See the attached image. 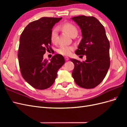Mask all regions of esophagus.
I'll use <instances>...</instances> for the list:
<instances>
[{"label":"esophagus","instance_id":"esophagus-1","mask_svg":"<svg viewBox=\"0 0 127 127\" xmlns=\"http://www.w3.org/2000/svg\"><path fill=\"white\" fill-rule=\"evenodd\" d=\"M64 59H65V60H66V61H68V60H69V58L67 57H65Z\"/></svg>","mask_w":127,"mask_h":127}]
</instances>
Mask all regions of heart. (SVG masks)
<instances>
[{
    "label": "heart",
    "instance_id": "b5f03b06",
    "mask_svg": "<svg viewBox=\"0 0 127 127\" xmlns=\"http://www.w3.org/2000/svg\"><path fill=\"white\" fill-rule=\"evenodd\" d=\"M63 29L68 34L71 36L74 35H77V29L76 28V26L71 23H67L64 24L62 26ZM57 35H58V30L56 28L53 29L51 32L50 39L52 43H55L57 42ZM74 48L72 46H68V45H61L57 50V52L60 55L63 56H69L70 55L71 52L74 50Z\"/></svg>",
    "mask_w": 127,
    "mask_h": 127
}]
</instances>
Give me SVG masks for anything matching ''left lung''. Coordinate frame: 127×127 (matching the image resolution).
I'll list each match as a JSON object with an SVG mask.
<instances>
[{"label":"left lung","instance_id":"left-lung-1","mask_svg":"<svg viewBox=\"0 0 127 127\" xmlns=\"http://www.w3.org/2000/svg\"><path fill=\"white\" fill-rule=\"evenodd\" d=\"M71 19L79 26L83 37L75 53L86 56L82 62L70 59L75 66L72 76L80 87L93 88L103 81L109 69V41L104 28L95 17L79 16Z\"/></svg>","mask_w":127,"mask_h":127}]
</instances>
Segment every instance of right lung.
I'll list each match as a JSON object with an SVG mask.
<instances>
[{
  "instance_id": "add662e5",
  "label": "right lung",
  "mask_w": 127,
  "mask_h": 127,
  "mask_svg": "<svg viewBox=\"0 0 127 127\" xmlns=\"http://www.w3.org/2000/svg\"><path fill=\"white\" fill-rule=\"evenodd\" d=\"M62 17H43L30 23L23 31L20 39L18 58L22 77L37 90L50 87L57 72L64 64V57L53 56L49 61L43 55L51 48V32L53 26Z\"/></svg>"
}]
</instances>
